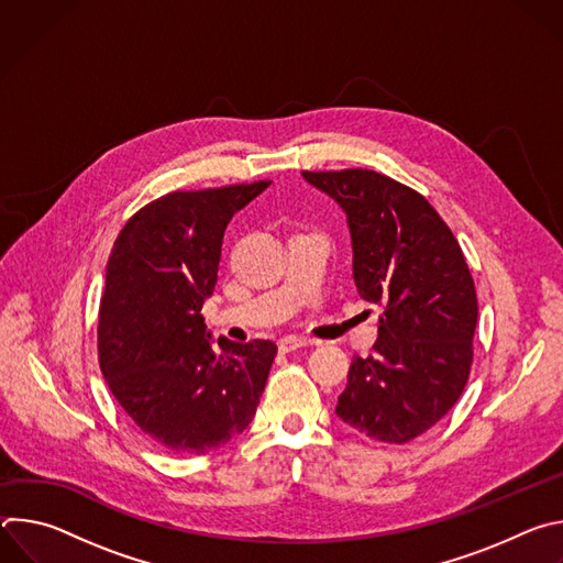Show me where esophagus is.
Wrapping results in <instances>:
<instances>
[{"instance_id":"34e87169","label":"esophagus","mask_w":563,"mask_h":563,"mask_svg":"<svg viewBox=\"0 0 563 563\" xmlns=\"http://www.w3.org/2000/svg\"><path fill=\"white\" fill-rule=\"evenodd\" d=\"M309 345H313V341L311 339H300V336H285V339L278 341V350L283 354H289V352H296V350L309 347Z\"/></svg>"}]
</instances>
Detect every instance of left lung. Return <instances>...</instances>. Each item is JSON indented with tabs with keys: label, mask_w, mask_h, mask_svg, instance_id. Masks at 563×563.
Wrapping results in <instances>:
<instances>
[{
	"label": "left lung",
	"mask_w": 563,
	"mask_h": 563,
	"mask_svg": "<svg viewBox=\"0 0 563 563\" xmlns=\"http://www.w3.org/2000/svg\"><path fill=\"white\" fill-rule=\"evenodd\" d=\"M302 176L347 213L358 294L385 307L374 354H354L336 415L374 441L404 445L452 410L470 376L478 305L465 256L408 185L372 169Z\"/></svg>",
	"instance_id": "left-lung-1"
}]
</instances>
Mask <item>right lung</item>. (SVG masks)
Returning <instances> with one entry per match:
<instances>
[{
  "mask_svg": "<svg viewBox=\"0 0 563 563\" xmlns=\"http://www.w3.org/2000/svg\"><path fill=\"white\" fill-rule=\"evenodd\" d=\"M269 180L172 191L115 238L98 316L100 369L122 410L163 450L205 454L243 432L276 358L272 341L211 347L213 294L231 216Z\"/></svg>",
  "mask_w": 563,
  "mask_h": 563,
  "instance_id": "obj_1",
  "label": "right lung"
}]
</instances>
